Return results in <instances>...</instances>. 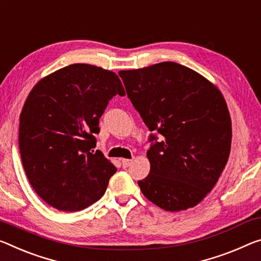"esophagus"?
Returning <instances> with one entry per match:
<instances>
[{"label": "esophagus", "mask_w": 261, "mask_h": 261, "mask_svg": "<svg viewBox=\"0 0 261 261\" xmlns=\"http://www.w3.org/2000/svg\"><path fill=\"white\" fill-rule=\"evenodd\" d=\"M131 164H132V159H122V165L124 168L129 167Z\"/></svg>", "instance_id": "esophagus-1"}]
</instances>
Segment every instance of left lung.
Instances as JSON below:
<instances>
[{"mask_svg": "<svg viewBox=\"0 0 261 261\" xmlns=\"http://www.w3.org/2000/svg\"><path fill=\"white\" fill-rule=\"evenodd\" d=\"M127 97L150 131V174L138 181L167 212L193 208L214 188L231 150V118L216 86L186 66L165 61L119 71Z\"/></svg>", "mask_w": 261, "mask_h": 261, "instance_id": "left-lung-1", "label": "left lung"}]
</instances>
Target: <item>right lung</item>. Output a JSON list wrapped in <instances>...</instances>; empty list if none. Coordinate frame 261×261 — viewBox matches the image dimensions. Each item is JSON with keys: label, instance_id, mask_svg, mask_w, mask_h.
<instances>
[{"label": "right lung", "instance_id": "1", "mask_svg": "<svg viewBox=\"0 0 261 261\" xmlns=\"http://www.w3.org/2000/svg\"><path fill=\"white\" fill-rule=\"evenodd\" d=\"M125 92L114 72L88 64L58 69L37 84L19 116V152L39 197L61 212L100 200L117 168L96 146L98 122Z\"/></svg>", "mask_w": 261, "mask_h": 261}]
</instances>
